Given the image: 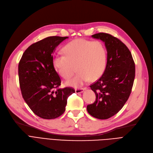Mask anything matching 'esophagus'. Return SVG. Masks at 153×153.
Masks as SVG:
<instances>
[{
  "mask_svg": "<svg viewBox=\"0 0 153 153\" xmlns=\"http://www.w3.org/2000/svg\"><path fill=\"white\" fill-rule=\"evenodd\" d=\"M84 90H85V88H78L75 90V91L77 94H79V93H81L84 92Z\"/></svg>",
  "mask_w": 153,
  "mask_h": 153,
  "instance_id": "obj_1",
  "label": "esophagus"
}]
</instances>
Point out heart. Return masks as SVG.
Masks as SVG:
<instances>
[{
  "label": "heart",
  "instance_id": "obj_1",
  "mask_svg": "<svg viewBox=\"0 0 153 153\" xmlns=\"http://www.w3.org/2000/svg\"><path fill=\"white\" fill-rule=\"evenodd\" d=\"M63 51L64 55L55 54L53 57L52 64L56 72L67 79L74 74L76 69L79 71L74 77L66 81L67 85L79 88L89 79L95 81L103 75L107 55L101 42L76 39L65 45Z\"/></svg>",
  "mask_w": 153,
  "mask_h": 153
}]
</instances>
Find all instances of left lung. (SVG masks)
<instances>
[{"label": "left lung", "instance_id": "left-lung-1", "mask_svg": "<svg viewBox=\"0 0 153 153\" xmlns=\"http://www.w3.org/2000/svg\"><path fill=\"white\" fill-rule=\"evenodd\" d=\"M92 37L105 43L107 62L102 76L90 86L96 101L87 106V110L93 117L105 120L117 114L128 99L135 78V64L130 50L119 39L105 33Z\"/></svg>", "mask_w": 153, "mask_h": 153}]
</instances>
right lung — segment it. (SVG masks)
<instances>
[{"instance_id":"add662e5","label":"right lung","mask_w":153,"mask_h":153,"mask_svg":"<svg viewBox=\"0 0 153 153\" xmlns=\"http://www.w3.org/2000/svg\"><path fill=\"white\" fill-rule=\"evenodd\" d=\"M67 38L49 36L32 44L19 63L22 98L34 114L44 119H53L63 114L67 98L75 93L72 88H59L61 80L52 64L56 47Z\"/></svg>"}]
</instances>
